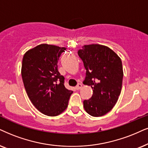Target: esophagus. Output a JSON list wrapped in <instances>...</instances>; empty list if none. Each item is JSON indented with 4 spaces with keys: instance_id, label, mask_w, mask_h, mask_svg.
Here are the masks:
<instances>
[{
    "instance_id": "esophagus-1",
    "label": "esophagus",
    "mask_w": 148,
    "mask_h": 148,
    "mask_svg": "<svg viewBox=\"0 0 148 148\" xmlns=\"http://www.w3.org/2000/svg\"><path fill=\"white\" fill-rule=\"evenodd\" d=\"M82 87H83V85H82L81 83H78L77 85L76 86V90H79V89H80L82 88Z\"/></svg>"
}]
</instances>
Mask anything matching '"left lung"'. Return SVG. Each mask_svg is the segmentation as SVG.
I'll return each mask as SVG.
<instances>
[{"label": "left lung", "mask_w": 148, "mask_h": 148, "mask_svg": "<svg viewBox=\"0 0 148 148\" xmlns=\"http://www.w3.org/2000/svg\"><path fill=\"white\" fill-rule=\"evenodd\" d=\"M78 55L86 70L84 84L93 91L90 99L83 101L84 108L93 117L104 115L120 95L124 76L121 59L111 48L99 44L85 45Z\"/></svg>", "instance_id": "8db88e82"}]
</instances>
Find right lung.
<instances>
[{"label": "right lung", "instance_id": "right-lung-1", "mask_svg": "<svg viewBox=\"0 0 148 148\" xmlns=\"http://www.w3.org/2000/svg\"><path fill=\"white\" fill-rule=\"evenodd\" d=\"M66 48L43 44L28 50L22 64L26 91L35 107L44 115L57 116L68 107L72 91L64 86L58 60Z\"/></svg>", "mask_w": 148, "mask_h": 148}]
</instances>
